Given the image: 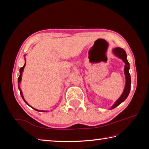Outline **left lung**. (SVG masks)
Listing matches in <instances>:
<instances>
[{"instance_id": "obj_1", "label": "left lung", "mask_w": 149, "mask_h": 149, "mask_svg": "<svg viewBox=\"0 0 149 149\" xmlns=\"http://www.w3.org/2000/svg\"><path fill=\"white\" fill-rule=\"evenodd\" d=\"M113 52H114L115 55H116L117 56L120 58H122L123 61L124 62V63L125 64V68H124V73H125V78H126V83H125V89H124V91H123V94L120 97V99L115 102V104L112 106V108H111L110 109H113V108H116L117 106H118L122 102L124 101V100L127 99V96L129 95L130 92V89H131V77H130V72H129L130 64L127 61L126 52L125 51L124 49H122V48L117 47V48H115V49H113Z\"/></svg>"}]
</instances>
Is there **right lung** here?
<instances>
[{
	"instance_id": "obj_1",
	"label": "right lung",
	"mask_w": 149,
	"mask_h": 149,
	"mask_svg": "<svg viewBox=\"0 0 149 149\" xmlns=\"http://www.w3.org/2000/svg\"><path fill=\"white\" fill-rule=\"evenodd\" d=\"M25 65H26V64H25V65H24L23 67H22L21 68H20V70H19V73H20V74H19V77H18V80H17V81H18V87H19V91H20V95H21V96H22V97L23 98V99H24V100L25 101V102L26 103V104H27V102L26 101V100H24V97H23V95H22V91H21V89H20V88H19V82L21 81V79H22V72H23V70H24V67H25ZM29 105V104H28ZM29 107H31V106H29ZM32 108V107H31ZM33 109H35V110H37V111H39V110H37V109H35V108H33ZM41 111V110H40ZM41 112H45V111H41Z\"/></svg>"
}]
</instances>
